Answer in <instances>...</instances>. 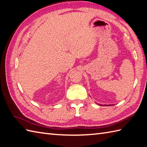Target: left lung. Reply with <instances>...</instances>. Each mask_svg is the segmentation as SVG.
I'll use <instances>...</instances> for the list:
<instances>
[{
  "label": "left lung",
  "mask_w": 147,
  "mask_h": 147,
  "mask_svg": "<svg viewBox=\"0 0 147 147\" xmlns=\"http://www.w3.org/2000/svg\"><path fill=\"white\" fill-rule=\"evenodd\" d=\"M109 106H110V105H109Z\"/></svg>",
  "instance_id": "8db88e82"
}]
</instances>
